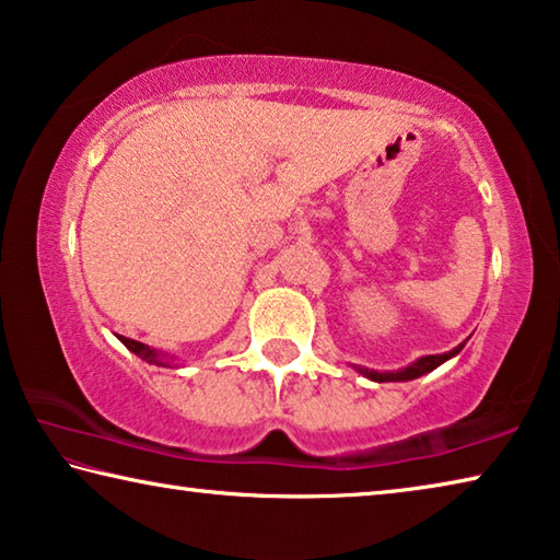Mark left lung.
<instances>
[{
  "mask_svg": "<svg viewBox=\"0 0 560 560\" xmlns=\"http://www.w3.org/2000/svg\"><path fill=\"white\" fill-rule=\"evenodd\" d=\"M462 347H454V350H448L444 354H424L419 357V360H415L407 366H401V370L397 372H377V370H366V366H360V364H352L357 372L362 374V377L372 380V382H409V380H417L421 377V374H429L432 370H436L439 364H444L446 360H452V357H456L462 352Z\"/></svg>",
  "mask_w": 560,
  "mask_h": 560,
  "instance_id": "left-lung-1",
  "label": "left lung"
}]
</instances>
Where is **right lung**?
<instances>
[{
    "instance_id": "1",
    "label": "right lung",
    "mask_w": 560,
    "mask_h": 560,
    "mask_svg": "<svg viewBox=\"0 0 560 560\" xmlns=\"http://www.w3.org/2000/svg\"><path fill=\"white\" fill-rule=\"evenodd\" d=\"M118 340H121V342L128 347V350H131L136 357H141L143 362L155 364V366H171V364H173V357H171V354H166V352L153 350V347H149V345L131 340V337H121V335H118ZM173 366H176V364H173Z\"/></svg>"
}]
</instances>
